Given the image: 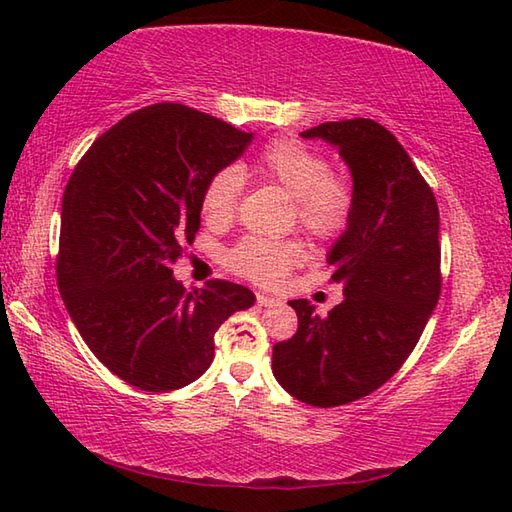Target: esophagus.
<instances>
[{
	"label": "esophagus",
	"mask_w": 512,
	"mask_h": 512,
	"mask_svg": "<svg viewBox=\"0 0 512 512\" xmlns=\"http://www.w3.org/2000/svg\"><path fill=\"white\" fill-rule=\"evenodd\" d=\"M257 306L273 308V306H279V299H273V297H268V295H257Z\"/></svg>",
	"instance_id": "1"
}]
</instances>
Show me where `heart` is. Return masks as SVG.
<instances>
[{
    "mask_svg": "<svg viewBox=\"0 0 512 512\" xmlns=\"http://www.w3.org/2000/svg\"><path fill=\"white\" fill-rule=\"evenodd\" d=\"M257 173L295 198L299 224L321 239L341 235L354 211L352 182L330 173V162L292 138L273 140L257 158ZM244 191V173L235 165L217 169L202 191V215L211 226L233 222ZM306 259L297 239L246 237L226 257L237 275L259 286H279Z\"/></svg>",
    "mask_w": 512,
    "mask_h": 512,
    "instance_id": "b5f03b06",
    "label": "heart"
}]
</instances>
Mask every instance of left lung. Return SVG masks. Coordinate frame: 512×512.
Wrapping results in <instances>:
<instances>
[{
  "instance_id": "obj_1",
  "label": "left lung",
  "mask_w": 512,
  "mask_h": 512,
  "mask_svg": "<svg viewBox=\"0 0 512 512\" xmlns=\"http://www.w3.org/2000/svg\"><path fill=\"white\" fill-rule=\"evenodd\" d=\"M301 138L339 149L354 184V211L328 253L343 301L319 317L295 299L299 328L273 347V374L312 407L369 396L416 347L440 299V213L409 154L369 118L321 123Z\"/></svg>"
}]
</instances>
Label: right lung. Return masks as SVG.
I'll list each match as a JSON object with an SVG mask.
<instances>
[{"instance_id": "add662e5", "label": "right lung", "mask_w": 512, "mask_h": 512, "mask_svg": "<svg viewBox=\"0 0 512 512\" xmlns=\"http://www.w3.org/2000/svg\"><path fill=\"white\" fill-rule=\"evenodd\" d=\"M250 140L158 103L107 129L76 165L61 204L59 292L83 341L125 383L171 391L198 380L220 325L255 303L224 279L189 292L171 270L200 228L206 180Z\"/></svg>"}]
</instances>
